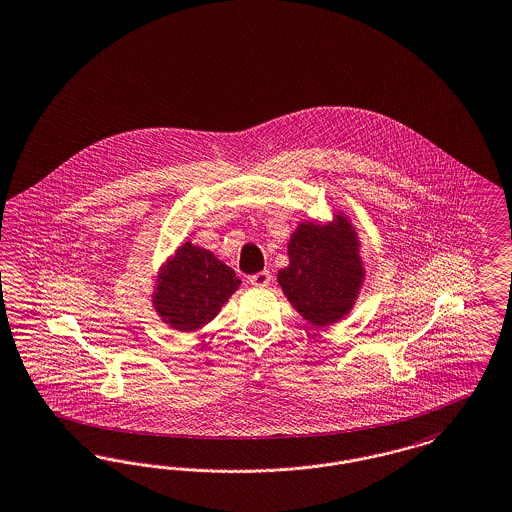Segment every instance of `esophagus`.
<instances>
[{"label":"esophagus","instance_id":"1","mask_svg":"<svg viewBox=\"0 0 512 512\" xmlns=\"http://www.w3.org/2000/svg\"><path fill=\"white\" fill-rule=\"evenodd\" d=\"M270 280H272V276L268 270H261V272L249 276V284L253 287H266L270 284Z\"/></svg>","mask_w":512,"mask_h":512}]
</instances>
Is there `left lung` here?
<instances>
[{
	"label": "left lung",
	"instance_id": "1",
	"mask_svg": "<svg viewBox=\"0 0 512 512\" xmlns=\"http://www.w3.org/2000/svg\"><path fill=\"white\" fill-rule=\"evenodd\" d=\"M358 247L354 226L343 215L328 225L303 223L293 232L289 266L278 272V284L310 324L328 326L350 312L364 282Z\"/></svg>",
	"mask_w": 512,
	"mask_h": 512
}]
</instances>
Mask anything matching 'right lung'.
Segmentation results:
<instances>
[{
  "label": "right lung",
  "mask_w": 512,
  "mask_h": 512,
  "mask_svg": "<svg viewBox=\"0 0 512 512\" xmlns=\"http://www.w3.org/2000/svg\"><path fill=\"white\" fill-rule=\"evenodd\" d=\"M240 284L211 251L186 242L162 268L152 303L171 328L196 331L217 316Z\"/></svg>",
  "instance_id": "1"
}]
</instances>
